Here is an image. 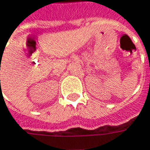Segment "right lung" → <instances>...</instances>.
Wrapping results in <instances>:
<instances>
[{
	"label": "right lung",
	"mask_w": 150,
	"mask_h": 150,
	"mask_svg": "<svg viewBox=\"0 0 150 150\" xmlns=\"http://www.w3.org/2000/svg\"><path fill=\"white\" fill-rule=\"evenodd\" d=\"M0 81H1V80H0Z\"/></svg>",
	"instance_id": "right-lung-1"
}]
</instances>
